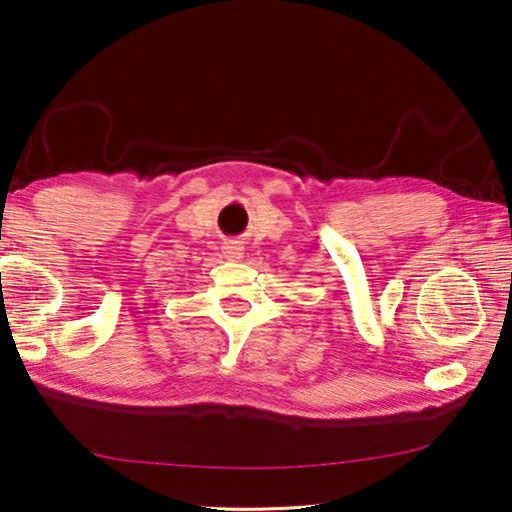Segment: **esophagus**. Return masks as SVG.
<instances>
[{
	"label": "esophagus",
	"instance_id": "34e87169",
	"mask_svg": "<svg viewBox=\"0 0 512 512\" xmlns=\"http://www.w3.org/2000/svg\"><path fill=\"white\" fill-rule=\"evenodd\" d=\"M223 255L225 259H241L244 257V244L241 241H225Z\"/></svg>",
	"mask_w": 512,
	"mask_h": 512
}]
</instances>
